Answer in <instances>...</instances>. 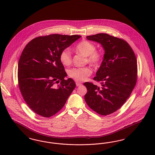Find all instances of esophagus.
Returning <instances> with one entry per match:
<instances>
[{
  "label": "esophagus",
  "mask_w": 155,
  "mask_h": 155,
  "mask_svg": "<svg viewBox=\"0 0 155 155\" xmlns=\"http://www.w3.org/2000/svg\"><path fill=\"white\" fill-rule=\"evenodd\" d=\"M81 84H82L81 83H80V82H76V85H77V87H78V86H80Z\"/></svg>",
  "instance_id": "1"
}]
</instances>
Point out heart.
Segmentation results:
<instances>
[{
	"label": "heart",
	"mask_w": 155,
	"mask_h": 155,
	"mask_svg": "<svg viewBox=\"0 0 155 155\" xmlns=\"http://www.w3.org/2000/svg\"><path fill=\"white\" fill-rule=\"evenodd\" d=\"M75 51L87 56V61L93 66H99L103 60L102 52L96 51L95 45L88 41H82L75 48ZM59 59L64 66H69L72 63V55L68 49L60 52ZM68 74L70 78L77 81L85 80L92 74V69L89 67H75L70 69Z\"/></svg>",
	"instance_id": "heart-1"
}]
</instances>
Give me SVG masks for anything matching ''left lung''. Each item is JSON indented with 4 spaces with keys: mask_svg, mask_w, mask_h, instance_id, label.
Wrapping results in <instances>:
<instances>
[{
    "mask_svg": "<svg viewBox=\"0 0 155 155\" xmlns=\"http://www.w3.org/2000/svg\"><path fill=\"white\" fill-rule=\"evenodd\" d=\"M87 38L102 45L104 54L94 78L101 85L85 82V100L91 109L106 116L119 109L130 96L137 80V61L130 45L122 39L103 33Z\"/></svg>",
    "mask_w": 155,
    "mask_h": 155,
    "instance_id": "obj_1",
    "label": "left lung"
}]
</instances>
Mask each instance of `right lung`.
<instances>
[{
	"instance_id": "obj_1",
	"label": "right lung",
	"mask_w": 155,
	"mask_h": 155,
	"mask_svg": "<svg viewBox=\"0 0 155 155\" xmlns=\"http://www.w3.org/2000/svg\"><path fill=\"white\" fill-rule=\"evenodd\" d=\"M81 36L52 34L31 40L22 51L18 64V87L30 109L44 117L60 110L75 87L65 80L60 52ZM59 83V85H57Z\"/></svg>"
}]
</instances>
